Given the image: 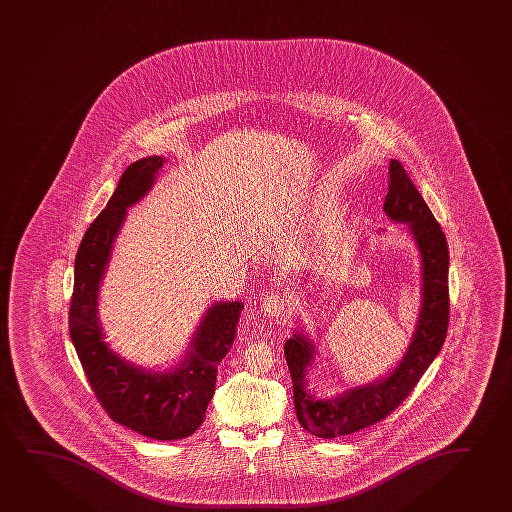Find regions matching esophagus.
Returning <instances> with one entry per match:
<instances>
[{
    "label": "esophagus",
    "mask_w": 512,
    "mask_h": 512,
    "mask_svg": "<svg viewBox=\"0 0 512 512\" xmlns=\"http://www.w3.org/2000/svg\"><path fill=\"white\" fill-rule=\"evenodd\" d=\"M262 310L269 319H282V317H285V312H287V301H285V297L273 292L264 299Z\"/></svg>",
    "instance_id": "1"
}]
</instances>
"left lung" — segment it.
I'll return each mask as SVG.
<instances>
[{
    "instance_id": "left-lung-1",
    "label": "left lung",
    "mask_w": 512,
    "mask_h": 512,
    "mask_svg": "<svg viewBox=\"0 0 512 512\" xmlns=\"http://www.w3.org/2000/svg\"><path fill=\"white\" fill-rule=\"evenodd\" d=\"M386 215L405 223L421 257V310L414 333L400 363L366 386L350 387L333 398L315 396L308 384V368L315 361V343L304 331L285 341V359L294 384L297 421L319 438L347 437L386 419L433 363L444 345L449 326V250L447 239L398 160L389 163Z\"/></svg>"
}]
</instances>
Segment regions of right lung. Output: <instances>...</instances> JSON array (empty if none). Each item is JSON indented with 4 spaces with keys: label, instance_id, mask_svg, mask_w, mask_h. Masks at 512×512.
I'll list each match as a JSON object with an SVG mask.
<instances>
[{
    "label": "right lung",
    "instance_id": "add662e5",
    "mask_svg": "<svg viewBox=\"0 0 512 512\" xmlns=\"http://www.w3.org/2000/svg\"><path fill=\"white\" fill-rule=\"evenodd\" d=\"M163 156L128 165L107 208L89 225L75 257L74 294L70 303V338L89 386L112 421L142 437L178 440L204 423L215 394L216 366L234 343L239 301L211 304L190 341L185 359L172 371H148L118 356L104 340L98 319V290L111 259L112 243L134 206L155 185Z\"/></svg>",
    "mask_w": 512,
    "mask_h": 512
}]
</instances>
